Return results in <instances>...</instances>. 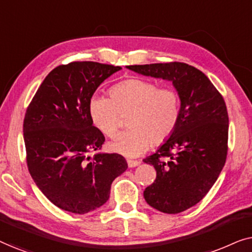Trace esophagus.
I'll use <instances>...</instances> for the list:
<instances>
[{
    "label": "esophagus",
    "instance_id": "34e87169",
    "mask_svg": "<svg viewBox=\"0 0 252 252\" xmlns=\"http://www.w3.org/2000/svg\"><path fill=\"white\" fill-rule=\"evenodd\" d=\"M127 164H128V167H136L139 166V165L141 164L139 160H132V159H128L127 160Z\"/></svg>",
    "mask_w": 252,
    "mask_h": 252
}]
</instances>
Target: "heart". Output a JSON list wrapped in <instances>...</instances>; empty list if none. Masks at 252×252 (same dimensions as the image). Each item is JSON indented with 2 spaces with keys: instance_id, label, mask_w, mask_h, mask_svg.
<instances>
[{
  "instance_id": "b5f03b06",
  "label": "heart",
  "mask_w": 252,
  "mask_h": 252,
  "mask_svg": "<svg viewBox=\"0 0 252 252\" xmlns=\"http://www.w3.org/2000/svg\"><path fill=\"white\" fill-rule=\"evenodd\" d=\"M109 97L93 96L88 113L93 124L108 137L116 136L120 113L129 112V127L110 143V149L125 157H137L150 144H160L173 134L181 113L180 95L173 88H159L146 79H127L113 86Z\"/></svg>"
}]
</instances>
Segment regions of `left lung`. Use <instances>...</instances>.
Listing matches in <instances>:
<instances>
[{"label": "left lung", "instance_id": "1", "mask_svg": "<svg viewBox=\"0 0 252 252\" xmlns=\"http://www.w3.org/2000/svg\"><path fill=\"white\" fill-rule=\"evenodd\" d=\"M136 73L171 81L181 99L174 132L143 159L156 170L144 199L164 213L197 204L218 179L227 157L228 113L222 96L202 71L179 62L129 65Z\"/></svg>", "mask_w": 252, "mask_h": 252}]
</instances>
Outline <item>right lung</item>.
Here are the masks:
<instances>
[{"label":"right lung","mask_w":252,"mask_h":252,"mask_svg":"<svg viewBox=\"0 0 252 252\" xmlns=\"http://www.w3.org/2000/svg\"><path fill=\"white\" fill-rule=\"evenodd\" d=\"M120 66L72 62L55 67L34 95L24 119L31 177L64 211L84 215L110 197L111 184L127 168L122 155L97 153L105 137L93 126L88 103L99 85Z\"/></svg>","instance_id":"obj_1"}]
</instances>
